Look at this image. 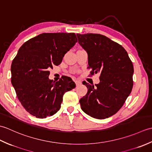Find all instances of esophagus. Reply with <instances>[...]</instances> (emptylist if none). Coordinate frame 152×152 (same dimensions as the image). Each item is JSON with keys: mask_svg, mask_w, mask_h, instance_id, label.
<instances>
[{"mask_svg": "<svg viewBox=\"0 0 152 152\" xmlns=\"http://www.w3.org/2000/svg\"><path fill=\"white\" fill-rule=\"evenodd\" d=\"M74 82H75V83H76V86H78V85H80L82 83V82H80V81H79V80H75V81H74Z\"/></svg>", "mask_w": 152, "mask_h": 152, "instance_id": "34e87169", "label": "esophagus"}]
</instances>
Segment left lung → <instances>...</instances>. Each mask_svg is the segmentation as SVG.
Segmentation results:
<instances>
[{"label":"left lung","mask_w":152,"mask_h":152,"mask_svg":"<svg viewBox=\"0 0 152 152\" xmlns=\"http://www.w3.org/2000/svg\"><path fill=\"white\" fill-rule=\"evenodd\" d=\"M78 43L88 54L91 74L99 72L95 86L83 82L88 93L80 100L86 114L96 119L114 115L124 105L133 86V64L121 45L104 35L76 34Z\"/></svg>","instance_id":"obj_1"}]
</instances>
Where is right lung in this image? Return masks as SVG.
<instances>
[{
	"instance_id": "right-lung-1",
	"label": "right lung",
	"mask_w": 152,
	"mask_h": 152,
	"mask_svg": "<svg viewBox=\"0 0 152 152\" xmlns=\"http://www.w3.org/2000/svg\"><path fill=\"white\" fill-rule=\"evenodd\" d=\"M77 42L74 33H42L27 41L18 50L11 65L12 84L24 108L38 118L59 110L64 93L76 84L70 77L50 80V69L59 65Z\"/></svg>"
}]
</instances>
